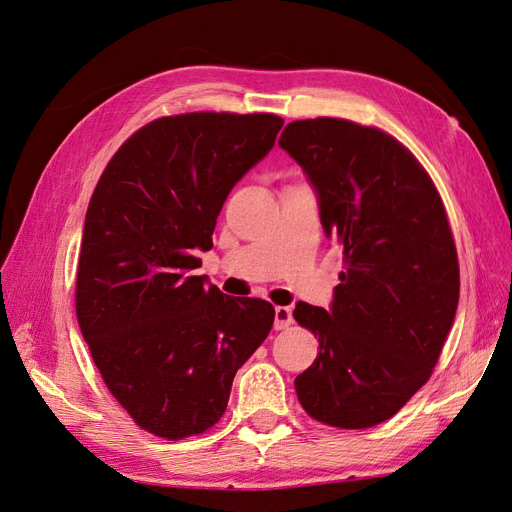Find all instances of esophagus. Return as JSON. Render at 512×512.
Listing matches in <instances>:
<instances>
[{
	"label": "esophagus",
	"instance_id": "1",
	"mask_svg": "<svg viewBox=\"0 0 512 512\" xmlns=\"http://www.w3.org/2000/svg\"><path fill=\"white\" fill-rule=\"evenodd\" d=\"M290 324H292V309L284 307V305H277L275 307V322H273L275 331H284L290 327Z\"/></svg>",
	"mask_w": 512,
	"mask_h": 512
}]
</instances>
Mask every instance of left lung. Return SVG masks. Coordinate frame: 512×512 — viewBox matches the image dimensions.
<instances>
[{
	"instance_id": "obj_1",
	"label": "left lung",
	"mask_w": 512,
	"mask_h": 512,
	"mask_svg": "<svg viewBox=\"0 0 512 512\" xmlns=\"http://www.w3.org/2000/svg\"><path fill=\"white\" fill-rule=\"evenodd\" d=\"M318 196L324 235L344 247L329 309L292 316L320 354L294 380L305 412L339 429L389 421L429 380L453 327L459 262L442 198L412 153L378 128L318 117L280 136Z\"/></svg>"
}]
</instances>
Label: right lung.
Instances as JSON below:
<instances>
[{
  "label": "right lung",
  "mask_w": 512,
  "mask_h": 512,
  "mask_svg": "<svg viewBox=\"0 0 512 512\" xmlns=\"http://www.w3.org/2000/svg\"><path fill=\"white\" fill-rule=\"evenodd\" d=\"M282 126L269 113L160 117L119 147L89 200L76 316L108 391L153 436L218 423L273 327L271 303L228 297L194 269L226 196Z\"/></svg>",
  "instance_id": "right-lung-1"
}]
</instances>
